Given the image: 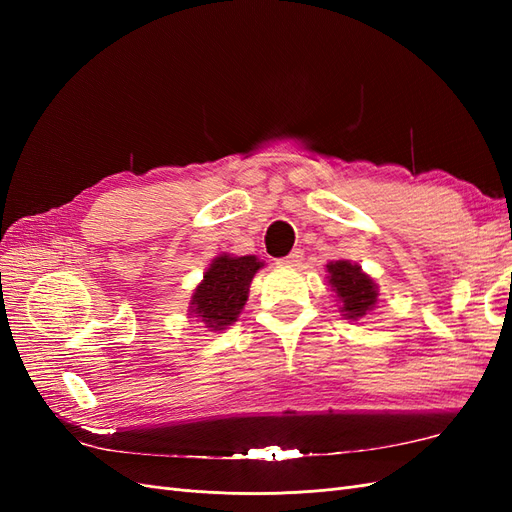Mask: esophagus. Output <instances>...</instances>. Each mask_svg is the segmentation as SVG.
<instances>
[{"label":"esophagus","mask_w":512,"mask_h":512,"mask_svg":"<svg viewBox=\"0 0 512 512\" xmlns=\"http://www.w3.org/2000/svg\"><path fill=\"white\" fill-rule=\"evenodd\" d=\"M301 262H303V252L301 250H294L286 258H282L280 262H277V265H282V267H299Z\"/></svg>","instance_id":"esophagus-1"}]
</instances>
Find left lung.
<instances>
[{"label": "left lung", "mask_w": 512, "mask_h": 512, "mask_svg": "<svg viewBox=\"0 0 512 512\" xmlns=\"http://www.w3.org/2000/svg\"><path fill=\"white\" fill-rule=\"evenodd\" d=\"M327 273L339 312L346 320H359L376 307L380 297L378 284L361 269L359 262L333 260L327 265Z\"/></svg>", "instance_id": "left-lung-1"}]
</instances>
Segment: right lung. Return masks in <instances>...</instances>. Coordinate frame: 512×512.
Listing matches in <instances>:
<instances>
[{"instance_id": "1", "label": "right lung", "mask_w": 512, "mask_h": 512, "mask_svg": "<svg viewBox=\"0 0 512 512\" xmlns=\"http://www.w3.org/2000/svg\"><path fill=\"white\" fill-rule=\"evenodd\" d=\"M262 267L265 262L256 256H215L192 292L188 314L200 318L209 331L228 329L243 312L254 275Z\"/></svg>"}]
</instances>
